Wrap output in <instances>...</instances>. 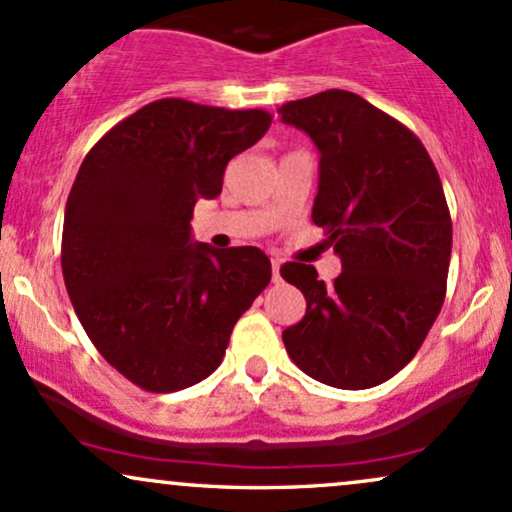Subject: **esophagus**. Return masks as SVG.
<instances>
[{
    "instance_id": "34e87169",
    "label": "esophagus",
    "mask_w": 512,
    "mask_h": 512,
    "mask_svg": "<svg viewBox=\"0 0 512 512\" xmlns=\"http://www.w3.org/2000/svg\"><path fill=\"white\" fill-rule=\"evenodd\" d=\"M279 269H281V262L279 260H272V279L276 281V284H279V281H281Z\"/></svg>"
}]
</instances>
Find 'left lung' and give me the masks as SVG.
Returning a JSON list of instances; mask_svg holds the SVG:
<instances>
[{
  "mask_svg": "<svg viewBox=\"0 0 512 512\" xmlns=\"http://www.w3.org/2000/svg\"><path fill=\"white\" fill-rule=\"evenodd\" d=\"M279 115L320 151L313 223L342 260L330 286L310 264L281 267L305 296L284 346L320 383L375 387L416 356L443 308L452 221L438 170L411 129L351 91L284 103Z\"/></svg>",
  "mask_w": 512,
  "mask_h": 512,
  "instance_id": "8db88e82",
  "label": "left lung"
}]
</instances>
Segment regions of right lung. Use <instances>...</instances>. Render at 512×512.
Returning <instances> with one entry per match:
<instances>
[{
  "label": "right lung",
  "instance_id": "add662e5",
  "mask_svg": "<svg viewBox=\"0 0 512 512\" xmlns=\"http://www.w3.org/2000/svg\"><path fill=\"white\" fill-rule=\"evenodd\" d=\"M269 125L264 110L163 98L117 122L81 163L64 209V284L93 346L146 392L214 373L272 279L260 248L190 238L197 199L221 195L228 161Z\"/></svg>",
  "mask_w": 512,
  "mask_h": 512
}]
</instances>
